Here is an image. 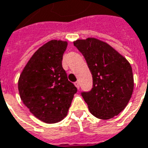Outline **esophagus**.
Segmentation results:
<instances>
[{"label":"esophagus","mask_w":148,"mask_h":148,"mask_svg":"<svg viewBox=\"0 0 148 148\" xmlns=\"http://www.w3.org/2000/svg\"><path fill=\"white\" fill-rule=\"evenodd\" d=\"M74 85H75V86L77 87V89L79 90V87H80V84H79V82H74Z\"/></svg>","instance_id":"34e87169"}]
</instances>
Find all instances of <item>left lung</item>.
<instances>
[{"label": "left lung", "instance_id": "1", "mask_svg": "<svg viewBox=\"0 0 148 148\" xmlns=\"http://www.w3.org/2000/svg\"><path fill=\"white\" fill-rule=\"evenodd\" d=\"M74 45L83 55L93 77V88L82 96L90 112L108 120L123 111L134 88L132 69L124 56L95 38L77 39Z\"/></svg>", "mask_w": 148, "mask_h": 148}]
</instances>
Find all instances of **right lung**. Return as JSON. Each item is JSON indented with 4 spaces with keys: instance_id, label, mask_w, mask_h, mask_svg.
Segmentation results:
<instances>
[{
    "instance_id": "add662e5",
    "label": "right lung",
    "mask_w": 148,
    "mask_h": 148,
    "mask_svg": "<svg viewBox=\"0 0 148 148\" xmlns=\"http://www.w3.org/2000/svg\"><path fill=\"white\" fill-rule=\"evenodd\" d=\"M66 41L53 39L34 53L20 75L19 93L25 106L47 124L61 121L77 93L62 66Z\"/></svg>"
}]
</instances>
